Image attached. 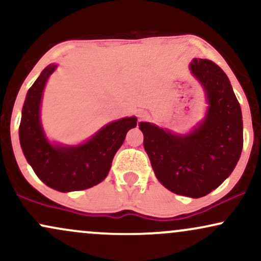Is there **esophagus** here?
I'll return each instance as SVG.
<instances>
[{
    "mask_svg": "<svg viewBox=\"0 0 261 261\" xmlns=\"http://www.w3.org/2000/svg\"><path fill=\"white\" fill-rule=\"evenodd\" d=\"M137 116H139L140 120H142V119L146 118V113L145 112H140L139 114H137Z\"/></svg>",
    "mask_w": 261,
    "mask_h": 261,
    "instance_id": "1",
    "label": "esophagus"
}]
</instances>
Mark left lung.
<instances>
[{
	"label": "left lung",
	"instance_id": "left-lung-1",
	"mask_svg": "<svg viewBox=\"0 0 261 261\" xmlns=\"http://www.w3.org/2000/svg\"><path fill=\"white\" fill-rule=\"evenodd\" d=\"M189 68L207 104L196 126L185 134L147 121L139 126L158 181L176 195L199 199L220 187L236 168L243 148V120L221 67L210 60L193 59Z\"/></svg>",
	"mask_w": 261,
	"mask_h": 261
}]
</instances>
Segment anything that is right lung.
<instances>
[{"instance_id": "1", "label": "right lung", "mask_w": 261, "mask_h": 261, "mask_svg": "<svg viewBox=\"0 0 261 261\" xmlns=\"http://www.w3.org/2000/svg\"><path fill=\"white\" fill-rule=\"evenodd\" d=\"M56 68L58 64L46 66L27 93L19 142L38 178L54 190L70 193L94 187L107 178L114 155L124 143L127 131L136 127L137 118L126 116L109 122L77 145L49 140L41 124L40 109L45 86Z\"/></svg>"}]
</instances>
